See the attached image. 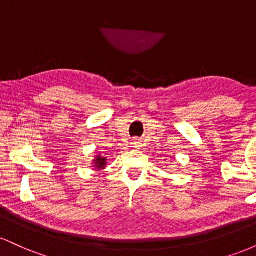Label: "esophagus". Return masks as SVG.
Here are the masks:
<instances>
[{"label":"esophagus","instance_id":"1","mask_svg":"<svg viewBox=\"0 0 256 256\" xmlns=\"http://www.w3.org/2000/svg\"><path fill=\"white\" fill-rule=\"evenodd\" d=\"M131 146H132V148H140V140H132Z\"/></svg>","mask_w":256,"mask_h":256}]
</instances>
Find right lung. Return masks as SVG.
I'll return each instance as SVG.
<instances>
[{
	"instance_id": "add662e5",
	"label": "right lung",
	"mask_w": 256,
	"mask_h": 256,
	"mask_svg": "<svg viewBox=\"0 0 256 256\" xmlns=\"http://www.w3.org/2000/svg\"><path fill=\"white\" fill-rule=\"evenodd\" d=\"M106 164H107V158L101 156V155H98L95 160H94V165H95L94 167L98 170H101V168L104 170L106 167Z\"/></svg>"
}]
</instances>
